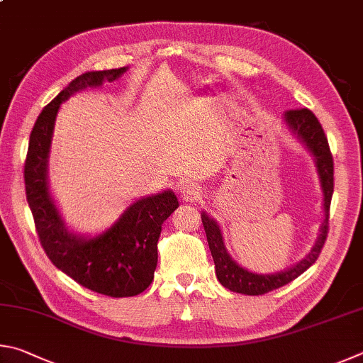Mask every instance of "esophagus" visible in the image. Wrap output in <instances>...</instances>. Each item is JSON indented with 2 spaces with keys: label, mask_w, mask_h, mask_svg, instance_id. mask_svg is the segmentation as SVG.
<instances>
[{
  "label": "esophagus",
  "mask_w": 363,
  "mask_h": 363,
  "mask_svg": "<svg viewBox=\"0 0 363 363\" xmlns=\"http://www.w3.org/2000/svg\"><path fill=\"white\" fill-rule=\"evenodd\" d=\"M182 198L185 201H199L202 198V191L194 183H186L182 188Z\"/></svg>",
  "instance_id": "esophagus-1"
}]
</instances>
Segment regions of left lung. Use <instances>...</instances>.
<instances>
[{"label":"left lung","mask_w":363,"mask_h":363,"mask_svg":"<svg viewBox=\"0 0 363 363\" xmlns=\"http://www.w3.org/2000/svg\"><path fill=\"white\" fill-rule=\"evenodd\" d=\"M284 119L290 130L306 145V148L313 152L315 159L317 174L320 178V186L323 191V212H325V220H323L319 239L306 257L296 264L284 269L274 274H255L250 272L234 262L226 252V247L221 236V230L217 221L208 217L206 212L201 213L202 225H204L208 249L213 257L215 272L217 279L223 287L230 289L231 291L242 295H264L271 290H276L282 285L295 281L298 276H301L309 266L315 263L323 249V244L327 240L328 234V215H330V202L333 196V156L330 151L328 140L325 132H323L319 119L314 116V113L308 108L301 110H290L284 114Z\"/></svg>","instance_id":"obj_1"}]
</instances>
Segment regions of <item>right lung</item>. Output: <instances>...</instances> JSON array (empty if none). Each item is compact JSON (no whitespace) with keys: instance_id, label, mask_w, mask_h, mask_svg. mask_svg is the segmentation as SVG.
Returning a JSON list of instances; mask_svg holds the SVG:
<instances>
[{"instance_id":"1","label":"right lung","mask_w":363,"mask_h":363,"mask_svg":"<svg viewBox=\"0 0 363 363\" xmlns=\"http://www.w3.org/2000/svg\"><path fill=\"white\" fill-rule=\"evenodd\" d=\"M125 69L81 74L44 106L30 133L23 169L27 202L48 258L82 287L111 298L135 296L150 287L157 264L159 234L178 207L177 196L169 189L138 199L108 230L94 238L79 236L67 230L50 198L48 159L60 104L81 89L118 79Z\"/></svg>"}]
</instances>
